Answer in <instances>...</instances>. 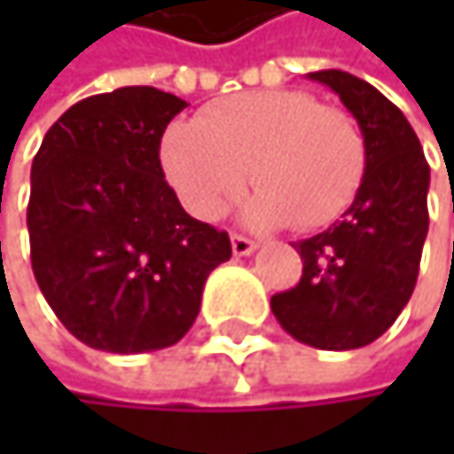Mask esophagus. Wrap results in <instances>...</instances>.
Returning <instances> with one entry per match:
<instances>
[{"label": "esophagus", "instance_id": "1", "mask_svg": "<svg viewBox=\"0 0 454 454\" xmlns=\"http://www.w3.org/2000/svg\"><path fill=\"white\" fill-rule=\"evenodd\" d=\"M231 249H233L236 257H247V254H252V252L257 249V244H254L252 239L241 236V233H233V236H231Z\"/></svg>", "mask_w": 454, "mask_h": 454}]
</instances>
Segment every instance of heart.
<instances>
[{
	"label": "heart",
	"mask_w": 454,
	"mask_h": 454,
	"mask_svg": "<svg viewBox=\"0 0 454 454\" xmlns=\"http://www.w3.org/2000/svg\"><path fill=\"white\" fill-rule=\"evenodd\" d=\"M162 170L184 207L218 221L244 192L254 226L300 231L339 218L365 176V138L357 121L294 89L233 94L200 121H181L162 138Z\"/></svg>",
	"instance_id": "heart-1"
}]
</instances>
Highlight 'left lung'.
Returning <instances> with one entry per match:
<instances>
[{
	"label": "left lung",
	"mask_w": 454,
	"mask_h": 454,
	"mask_svg": "<svg viewBox=\"0 0 454 454\" xmlns=\"http://www.w3.org/2000/svg\"><path fill=\"white\" fill-rule=\"evenodd\" d=\"M339 94L365 138V176L331 228L302 239V278L273 294L270 310L297 341L357 349L408 305L428 233V162L408 118L368 81L344 70L308 73Z\"/></svg>",
	"instance_id": "1"
}]
</instances>
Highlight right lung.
Instances as JSON below:
<instances>
[{"label": "right lung", "instance_id": "add662e5", "mask_svg": "<svg viewBox=\"0 0 454 454\" xmlns=\"http://www.w3.org/2000/svg\"><path fill=\"white\" fill-rule=\"evenodd\" d=\"M186 107L123 86L81 99L31 168V265L54 316L83 344L137 355L176 344L200 316L226 231L192 218L168 186L160 138Z\"/></svg>", "mask_w": 454, "mask_h": 454}]
</instances>
